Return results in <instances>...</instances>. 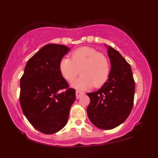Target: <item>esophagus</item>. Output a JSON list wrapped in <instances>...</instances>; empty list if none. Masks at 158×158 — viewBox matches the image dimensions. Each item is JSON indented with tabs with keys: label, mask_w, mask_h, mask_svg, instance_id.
<instances>
[{
	"label": "esophagus",
	"mask_w": 158,
	"mask_h": 158,
	"mask_svg": "<svg viewBox=\"0 0 158 158\" xmlns=\"http://www.w3.org/2000/svg\"><path fill=\"white\" fill-rule=\"evenodd\" d=\"M83 94H84V93H82V92L79 91V90H77V91H76V96H77V99H79V98H80L81 96L83 95Z\"/></svg>",
	"instance_id": "1"
}]
</instances>
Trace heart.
Masks as SVG:
<instances>
[{
  "mask_svg": "<svg viewBox=\"0 0 158 158\" xmlns=\"http://www.w3.org/2000/svg\"><path fill=\"white\" fill-rule=\"evenodd\" d=\"M61 77L72 82L79 74L81 75L74 83L78 89L84 90L102 87L110 74V62L107 56L96 49L84 47L72 52L70 59L64 58L59 64Z\"/></svg>",
  "mask_w": 158,
  "mask_h": 158,
  "instance_id": "obj_1",
  "label": "heart"
}]
</instances>
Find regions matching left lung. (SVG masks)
I'll return each mask as SVG.
<instances>
[{
    "label": "left lung",
    "instance_id": "obj_1",
    "mask_svg": "<svg viewBox=\"0 0 158 158\" xmlns=\"http://www.w3.org/2000/svg\"><path fill=\"white\" fill-rule=\"evenodd\" d=\"M108 54L111 65L108 80L97 91L87 94L90 99L87 108L88 118L94 126L105 130L116 128L128 118L135 92L130 64L111 47Z\"/></svg>",
    "mask_w": 158,
    "mask_h": 158
}]
</instances>
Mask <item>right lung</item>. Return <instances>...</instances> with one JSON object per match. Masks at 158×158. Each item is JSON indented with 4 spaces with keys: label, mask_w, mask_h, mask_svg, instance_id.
<instances>
[{
    "label": "right lung",
    "mask_w": 158,
    "mask_h": 158,
    "mask_svg": "<svg viewBox=\"0 0 158 158\" xmlns=\"http://www.w3.org/2000/svg\"><path fill=\"white\" fill-rule=\"evenodd\" d=\"M69 50L62 44L45 45L27 61L20 81L23 113L35 129L46 135L64 128L76 99V90L69 87L59 69Z\"/></svg>",
    "instance_id": "obj_1"
}]
</instances>
